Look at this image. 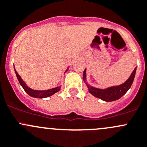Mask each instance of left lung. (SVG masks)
I'll return each instance as SVG.
<instances>
[{"instance_id": "obj_1", "label": "left lung", "mask_w": 147, "mask_h": 147, "mask_svg": "<svg viewBox=\"0 0 147 147\" xmlns=\"http://www.w3.org/2000/svg\"><path fill=\"white\" fill-rule=\"evenodd\" d=\"M135 73L136 69H134V70L133 71L131 76H130V77L128 78V80L126 82L124 83L123 84L120 85V86L109 88L105 89V90L90 87L87 84H86V85H87L88 88L89 92L93 96L96 97V98H100V99L103 100L105 101H107V102L114 101L120 98L129 90V88L131 87V84H132L133 81H134ZM85 78H86V69H85L84 71V80H85Z\"/></svg>"}]
</instances>
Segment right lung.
Instances as JSON below:
<instances>
[{"label":"right lung","instance_id":"add662e5","mask_svg":"<svg viewBox=\"0 0 147 147\" xmlns=\"http://www.w3.org/2000/svg\"><path fill=\"white\" fill-rule=\"evenodd\" d=\"M15 71H16V76H17V78L19 81L20 84L22 87L23 88V89L25 90V91L28 93V95H30V96L34 97V98H47V97H49L52 96L53 94H54L55 93L58 92L60 90V87H57L54 88L50 89V90H32V89L30 88L25 83L22 81V79L21 78V77L20 76L19 74L17 73V71L15 69Z\"/></svg>","mask_w":147,"mask_h":147}]
</instances>
